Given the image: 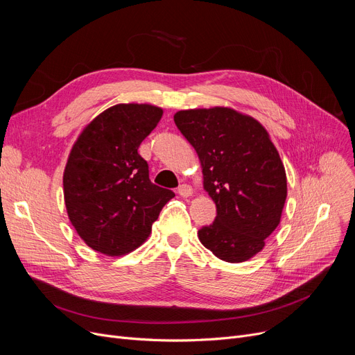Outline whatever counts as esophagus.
Returning <instances> with one entry per match:
<instances>
[{
  "mask_svg": "<svg viewBox=\"0 0 355 355\" xmlns=\"http://www.w3.org/2000/svg\"><path fill=\"white\" fill-rule=\"evenodd\" d=\"M178 194H180L181 197H184V198H187V197H191V196L194 194V190H193L191 185H189V184H182L181 187L178 189Z\"/></svg>",
  "mask_w": 355,
  "mask_h": 355,
  "instance_id": "obj_1",
  "label": "esophagus"
}]
</instances>
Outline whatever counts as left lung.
<instances>
[{
    "label": "left lung",
    "mask_w": 355,
    "mask_h": 355,
    "mask_svg": "<svg viewBox=\"0 0 355 355\" xmlns=\"http://www.w3.org/2000/svg\"><path fill=\"white\" fill-rule=\"evenodd\" d=\"M174 122L194 146L202 189L216 202L213 225L198 239L216 257L240 263L265 248L288 196L286 173L269 132L229 106L178 110Z\"/></svg>",
    "instance_id": "left-lung-1"
}]
</instances>
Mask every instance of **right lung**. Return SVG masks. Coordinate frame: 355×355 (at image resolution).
<instances>
[{"label":"right lung","instance_id":"right-lung-1","mask_svg":"<svg viewBox=\"0 0 355 355\" xmlns=\"http://www.w3.org/2000/svg\"><path fill=\"white\" fill-rule=\"evenodd\" d=\"M162 114L149 103L110 106L73 144L63 173L64 204L71 226L90 249L112 257L134 252L175 196L151 182L138 154Z\"/></svg>","mask_w":355,"mask_h":355}]
</instances>
